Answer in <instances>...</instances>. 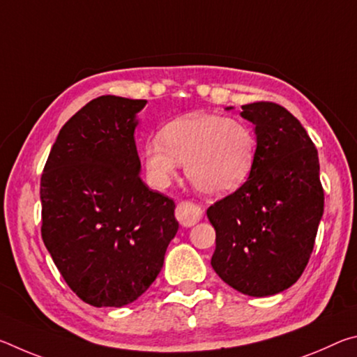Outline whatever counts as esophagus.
Here are the masks:
<instances>
[{
  "mask_svg": "<svg viewBox=\"0 0 357 357\" xmlns=\"http://www.w3.org/2000/svg\"><path fill=\"white\" fill-rule=\"evenodd\" d=\"M203 215L202 208L189 202H181L176 206V219L183 227H193L197 222H200Z\"/></svg>",
  "mask_w": 357,
  "mask_h": 357,
  "instance_id": "1",
  "label": "esophagus"
}]
</instances>
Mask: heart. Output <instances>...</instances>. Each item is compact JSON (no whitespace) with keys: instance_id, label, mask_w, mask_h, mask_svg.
<instances>
[{"instance_id":"heart-1","label":"heart","mask_w":357,"mask_h":357,"mask_svg":"<svg viewBox=\"0 0 357 357\" xmlns=\"http://www.w3.org/2000/svg\"><path fill=\"white\" fill-rule=\"evenodd\" d=\"M257 138L249 124L211 113H193L168 123L146 142L143 165L149 184L165 189L185 164V176L198 192L223 197L252 173Z\"/></svg>"}]
</instances>
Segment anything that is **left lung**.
<instances>
[{
    "mask_svg": "<svg viewBox=\"0 0 357 357\" xmlns=\"http://www.w3.org/2000/svg\"><path fill=\"white\" fill-rule=\"evenodd\" d=\"M241 116L255 126V164L236 192L208 209L215 229L211 264L239 293L264 298L282 293L304 273L324 192L315 144L287 108L253 102L243 105Z\"/></svg>",
    "mask_w": 357,
    "mask_h": 357,
    "instance_id": "8db88e82",
    "label": "left lung"
}]
</instances>
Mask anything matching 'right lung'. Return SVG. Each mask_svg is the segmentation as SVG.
<instances>
[{
	"label": "right lung",
	"mask_w": 357,
	"mask_h": 357,
	"mask_svg": "<svg viewBox=\"0 0 357 357\" xmlns=\"http://www.w3.org/2000/svg\"><path fill=\"white\" fill-rule=\"evenodd\" d=\"M146 100L100 96L59 130L40 178L42 239L78 298L123 307L159 275L174 202L140 178L134 132Z\"/></svg>",
	"instance_id": "1"
}]
</instances>
